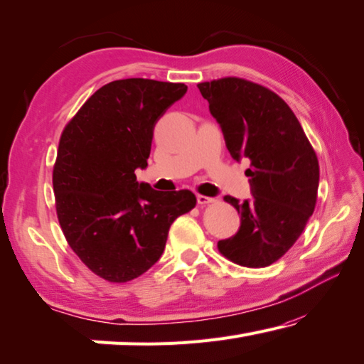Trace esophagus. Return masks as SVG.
I'll return each instance as SVG.
<instances>
[{
  "label": "esophagus",
  "mask_w": 364,
  "mask_h": 364,
  "mask_svg": "<svg viewBox=\"0 0 364 364\" xmlns=\"http://www.w3.org/2000/svg\"><path fill=\"white\" fill-rule=\"evenodd\" d=\"M212 203H213L212 198H207V196L198 194V204L199 205H207V204H212Z\"/></svg>",
  "instance_id": "esophagus-1"
}]
</instances>
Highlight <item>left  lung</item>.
Wrapping results in <instances>:
<instances>
[{"label": "left lung", "instance_id": "left-lung-1", "mask_svg": "<svg viewBox=\"0 0 364 364\" xmlns=\"http://www.w3.org/2000/svg\"><path fill=\"white\" fill-rule=\"evenodd\" d=\"M198 87L220 124L235 160L247 159L252 199L225 200L241 215L238 233L218 241V251L245 267H267L295 245L313 215L319 161L295 113L267 87L222 77Z\"/></svg>", "mask_w": 364, "mask_h": 364}]
</instances>
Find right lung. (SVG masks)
Instances as JSON below:
<instances>
[{
  "label": "right lung",
  "mask_w": 364,
  "mask_h": 364,
  "mask_svg": "<svg viewBox=\"0 0 364 364\" xmlns=\"http://www.w3.org/2000/svg\"><path fill=\"white\" fill-rule=\"evenodd\" d=\"M186 90L180 82L113 80L61 132L53 166L58 222L80 261L112 284L147 272L171 223L198 203L188 189L155 191L134 173L147 166L155 123Z\"/></svg>",
  "instance_id": "1"
}]
</instances>
